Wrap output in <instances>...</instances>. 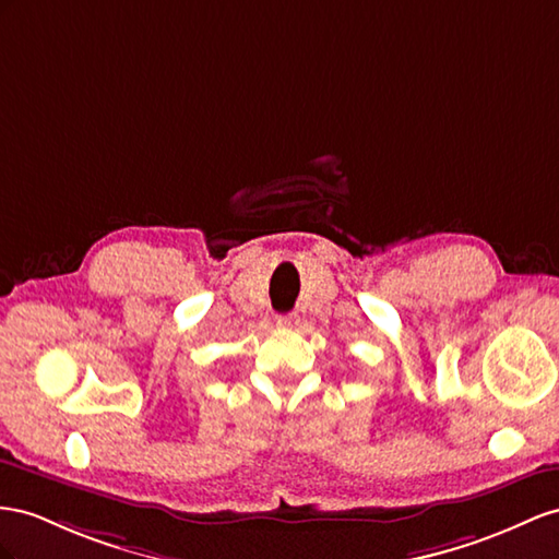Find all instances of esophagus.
<instances>
[{"label":"esophagus","instance_id":"esophagus-1","mask_svg":"<svg viewBox=\"0 0 559 559\" xmlns=\"http://www.w3.org/2000/svg\"><path fill=\"white\" fill-rule=\"evenodd\" d=\"M276 323L281 328H290L297 323V313H281V317H276Z\"/></svg>","mask_w":559,"mask_h":559}]
</instances>
